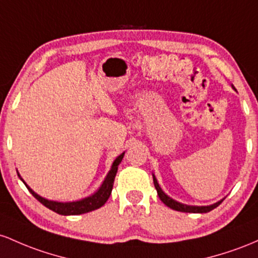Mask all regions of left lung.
I'll use <instances>...</instances> for the list:
<instances>
[{
	"mask_svg": "<svg viewBox=\"0 0 258 258\" xmlns=\"http://www.w3.org/2000/svg\"><path fill=\"white\" fill-rule=\"evenodd\" d=\"M153 184H155V187L156 190H157V194L158 196H160L161 201L163 202L166 206H168L169 208H172V210H175V211H179V212H186V213H207L210 212V211H212L213 208L218 207L219 205L222 204V201L217 202L215 205H211V206H187V205H183L180 204V202L175 201V200L170 199L169 196L166 195L163 191H162V189L160 187V185H158L157 180H156V178L153 176Z\"/></svg>",
	"mask_w": 258,
	"mask_h": 258,
	"instance_id": "obj_1",
	"label": "left lung"
}]
</instances>
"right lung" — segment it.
<instances>
[{
    "instance_id": "add662e5",
    "label": "right lung",
    "mask_w": 258,
    "mask_h": 258,
    "mask_svg": "<svg viewBox=\"0 0 258 258\" xmlns=\"http://www.w3.org/2000/svg\"><path fill=\"white\" fill-rule=\"evenodd\" d=\"M123 156H124V152L115 158L113 164H112L111 170H109V173L107 174L105 181H103V184L101 185L100 189H98L97 191L94 194V195L89 196V198H86V199L80 200V201H75V202L48 201V200L43 199V198H41V196H39L37 194L34 192L33 190L28 186V185H27V187L29 189V191L31 192V195H33L34 198L37 200V201H40L43 206L50 208L51 211L58 213V215L75 216V215H83V213L91 212V211L102 207L103 205L106 204L107 200H108L109 195H111V192H112V187H113V181H114L115 174H117L118 166H119L121 160H123Z\"/></svg>"
}]
</instances>
